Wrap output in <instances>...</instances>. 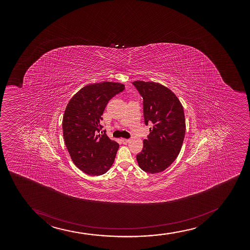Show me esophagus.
<instances>
[{
  "mask_svg": "<svg viewBox=\"0 0 250 250\" xmlns=\"http://www.w3.org/2000/svg\"><path fill=\"white\" fill-rule=\"evenodd\" d=\"M121 141H122V143L124 144H126L127 143H129V139H126V138H122Z\"/></svg>",
  "mask_w": 250,
  "mask_h": 250,
  "instance_id": "1",
  "label": "esophagus"
}]
</instances>
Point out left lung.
Listing matches in <instances>:
<instances>
[{
  "label": "left lung",
  "mask_w": 250,
  "mask_h": 250,
  "mask_svg": "<svg viewBox=\"0 0 250 250\" xmlns=\"http://www.w3.org/2000/svg\"><path fill=\"white\" fill-rule=\"evenodd\" d=\"M132 84L144 99L145 124L151 125L137 161L144 172L154 174L168 167L180 152L186 130L184 107L177 96L162 84L144 81Z\"/></svg>",
  "instance_id": "obj_1"
}]
</instances>
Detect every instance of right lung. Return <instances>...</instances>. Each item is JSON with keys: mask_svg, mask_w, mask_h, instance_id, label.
<instances>
[{"mask_svg": "<svg viewBox=\"0 0 250 250\" xmlns=\"http://www.w3.org/2000/svg\"><path fill=\"white\" fill-rule=\"evenodd\" d=\"M124 88V84L112 82L89 84L66 106L62 119L65 144L75 165L88 175L104 174L113 164L119 144L98 133L104 127L101 121L106 104Z\"/></svg>", "mask_w": 250, "mask_h": 250, "instance_id": "add662e5", "label": "right lung"}]
</instances>
